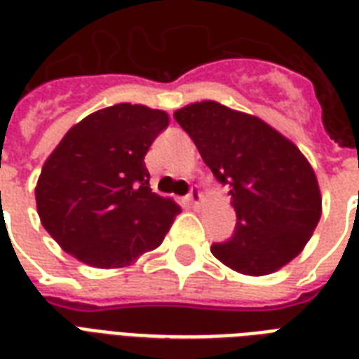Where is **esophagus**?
Masks as SVG:
<instances>
[{"mask_svg":"<svg viewBox=\"0 0 359 359\" xmlns=\"http://www.w3.org/2000/svg\"><path fill=\"white\" fill-rule=\"evenodd\" d=\"M187 203L189 205H193V208H200V203H202V193H200V189H191V193H189L187 196Z\"/></svg>","mask_w":359,"mask_h":359,"instance_id":"esophagus-1","label":"esophagus"}]
</instances>
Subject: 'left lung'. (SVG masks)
Here are the masks:
<instances>
[{
    "instance_id": "8db88e82",
    "label": "left lung",
    "mask_w": 359,
    "mask_h": 359,
    "mask_svg": "<svg viewBox=\"0 0 359 359\" xmlns=\"http://www.w3.org/2000/svg\"><path fill=\"white\" fill-rule=\"evenodd\" d=\"M174 118L215 177L229 187L237 224L211 254L246 276L272 274L304 250L323 211L313 168L297 146L254 114L205 100Z\"/></svg>"
}]
</instances>
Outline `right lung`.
Masks as SVG:
<instances>
[{
    "label": "right lung",
    "mask_w": 359,
    "mask_h": 359,
    "mask_svg": "<svg viewBox=\"0 0 359 359\" xmlns=\"http://www.w3.org/2000/svg\"><path fill=\"white\" fill-rule=\"evenodd\" d=\"M166 126L165 111L118 103L68 130L34 189L40 222L62 250L120 269L161 245L182 209L151 193L144 156Z\"/></svg>",
    "instance_id": "obj_1"
}]
</instances>
